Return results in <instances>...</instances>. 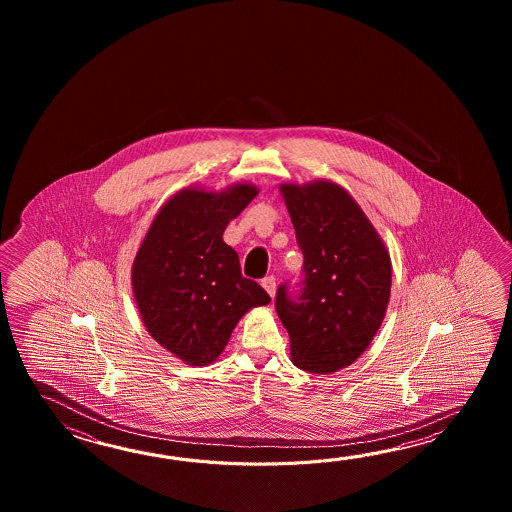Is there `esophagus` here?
<instances>
[{
	"label": "esophagus",
	"instance_id": "34e87169",
	"mask_svg": "<svg viewBox=\"0 0 512 512\" xmlns=\"http://www.w3.org/2000/svg\"><path fill=\"white\" fill-rule=\"evenodd\" d=\"M261 285H263V289L269 293L271 298L276 296V278H274V276H267V278H263V280H261Z\"/></svg>",
	"mask_w": 512,
	"mask_h": 512
}]
</instances>
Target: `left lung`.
<instances>
[{
	"instance_id": "obj_1",
	"label": "left lung",
	"mask_w": 512,
	"mask_h": 512,
	"mask_svg": "<svg viewBox=\"0 0 512 512\" xmlns=\"http://www.w3.org/2000/svg\"><path fill=\"white\" fill-rule=\"evenodd\" d=\"M280 192L304 252V289L294 298L280 285L276 313L294 366L335 373L359 359L381 327L392 291L390 252L337 183H282Z\"/></svg>"
}]
</instances>
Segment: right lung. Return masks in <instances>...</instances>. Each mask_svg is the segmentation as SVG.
Masks as SVG:
<instances>
[{"mask_svg":"<svg viewBox=\"0 0 512 512\" xmlns=\"http://www.w3.org/2000/svg\"><path fill=\"white\" fill-rule=\"evenodd\" d=\"M258 192L247 181L219 192L181 188L159 208L135 254L131 287L142 324L188 366L216 362L243 315L271 302L241 276L238 252L223 241Z\"/></svg>","mask_w":512,"mask_h":512,"instance_id":"add662e5","label":"right lung"}]
</instances>
